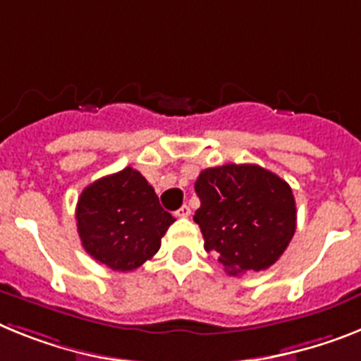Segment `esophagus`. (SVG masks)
<instances>
[{"mask_svg":"<svg viewBox=\"0 0 361 361\" xmlns=\"http://www.w3.org/2000/svg\"><path fill=\"white\" fill-rule=\"evenodd\" d=\"M174 214L178 218H187L190 214V207H189V205H181V207L178 209V211H176Z\"/></svg>","mask_w":361,"mask_h":361,"instance_id":"obj_1","label":"esophagus"}]
</instances>
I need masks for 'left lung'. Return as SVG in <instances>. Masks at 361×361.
<instances>
[{"mask_svg":"<svg viewBox=\"0 0 361 361\" xmlns=\"http://www.w3.org/2000/svg\"><path fill=\"white\" fill-rule=\"evenodd\" d=\"M195 222L205 251L218 255L229 275L275 264L295 233V200L290 185L259 165L227 163L200 172Z\"/></svg>","mask_w":361,"mask_h":361,"instance_id":"8db88e82","label":"left lung"}]
</instances>
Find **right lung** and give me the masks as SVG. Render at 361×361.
I'll return each mask as SVG.
<instances>
[{"mask_svg":"<svg viewBox=\"0 0 361 361\" xmlns=\"http://www.w3.org/2000/svg\"><path fill=\"white\" fill-rule=\"evenodd\" d=\"M172 222L152 185L132 166L93 181L77 204L84 250L115 271H132L152 259Z\"/></svg>","mask_w":361,"mask_h":361,"instance_id":"right-lung-1","label":"right lung"}]
</instances>
